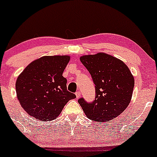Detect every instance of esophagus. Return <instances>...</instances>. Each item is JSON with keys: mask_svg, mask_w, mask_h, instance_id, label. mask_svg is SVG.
<instances>
[{"mask_svg": "<svg viewBox=\"0 0 157 157\" xmlns=\"http://www.w3.org/2000/svg\"><path fill=\"white\" fill-rule=\"evenodd\" d=\"M75 95H76V98H80V95H81L80 91H79V90H78V91L75 92Z\"/></svg>", "mask_w": 157, "mask_h": 157, "instance_id": "34e87169", "label": "esophagus"}]
</instances>
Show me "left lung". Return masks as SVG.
<instances>
[{
	"label": "left lung",
	"mask_w": 157,
	"mask_h": 157,
	"mask_svg": "<svg viewBox=\"0 0 157 157\" xmlns=\"http://www.w3.org/2000/svg\"><path fill=\"white\" fill-rule=\"evenodd\" d=\"M81 62L88 69L95 85V99L88 103L83 98L78 102L85 115L96 122H108L119 116L128 106L135 78L120 59L98 53L84 55Z\"/></svg>",
	"instance_id": "8db88e82"
}]
</instances>
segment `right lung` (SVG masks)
Here are the masks:
<instances>
[{"label":"right lung","mask_w":157,"mask_h":157,"mask_svg":"<svg viewBox=\"0 0 157 157\" xmlns=\"http://www.w3.org/2000/svg\"><path fill=\"white\" fill-rule=\"evenodd\" d=\"M69 56H44L27 66L16 82L17 98L30 116L40 121L54 120L70 100L63 72Z\"/></svg>","instance_id":"obj_1"}]
</instances>
